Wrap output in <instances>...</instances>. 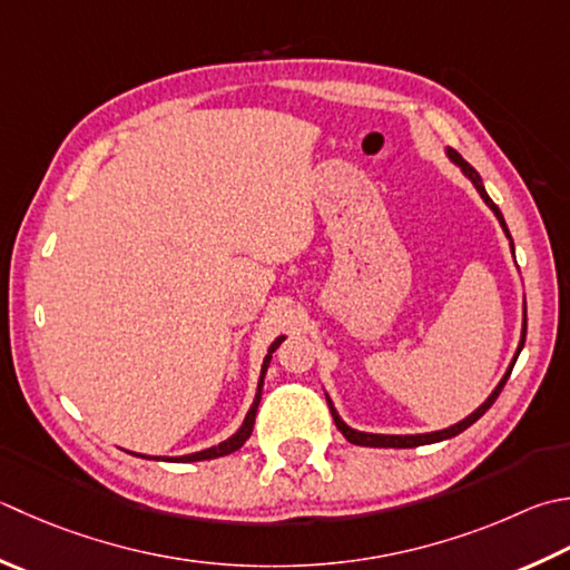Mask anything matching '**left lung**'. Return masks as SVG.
<instances>
[{
    "mask_svg": "<svg viewBox=\"0 0 570 570\" xmlns=\"http://www.w3.org/2000/svg\"><path fill=\"white\" fill-rule=\"evenodd\" d=\"M448 155L450 158L462 167V173L470 177V180L474 183V187H476V193L482 195V199L484 203L489 205V209L494 212L497 215V219H499V225L504 227V232H507V237L511 239V234H509V227H507V222H504V217H501V212H499V207L492 203V197L487 195V189H484V185H482V177H479V173L474 170V167L466 163V160H462V155L456 153V150H452V148H448ZM511 249H514V242H511ZM523 341H527V321H523V333H521V343H519V351H517V355H514V361H511V365H509V371H507V375L501 377V383L497 385V390L492 395L487 397V403L482 405V407H476L470 417H464L462 422H456V425H452V428H448V430H440V432H428V434H371V432H358V430H353V428H348L345 425V422L338 417V412L333 410V405H331V400H328V407H331V415H333V422H336V428L343 432V438L348 440V442H353V444H361V448H420V444H432V442H442V440H450V438H454V434H460V432H464L466 428L470 425H474V422L484 415V412L494 405V400L499 397V393H501V387L507 385V381H509V375H511V371H514V363H517V358H519V353H521V348H523Z\"/></svg>",
    "mask_w": 570,
    "mask_h": 570,
    "instance_id": "left-lung-1",
    "label": "left lung"
}]
</instances>
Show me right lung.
I'll list each match as a JSON object with an SVG mask.
<instances>
[{
    "label": "right lung",
    "instance_id": "obj_1",
    "mask_svg": "<svg viewBox=\"0 0 570 570\" xmlns=\"http://www.w3.org/2000/svg\"><path fill=\"white\" fill-rule=\"evenodd\" d=\"M282 341H284V336L282 338H276L274 343H272V348H269V355H266L264 358V365H262V377H259V390H256V397H254V403H252V407H249V412H247V417H244V422H242V428L237 430V434H232V438L227 440V442H219L217 448H209V450H203V452H195V454H185V456H167V460L170 462H199V460H215V456H225V454H232V452H237L244 442L249 440V434H252V430H254V417H256V407H259V400H262V385H264V373H266V367H269V361H272V353L278 348V345H282ZM145 460H153V456H145ZM155 460H158V456H155Z\"/></svg>",
    "mask_w": 570,
    "mask_h": 570
}]
</instances>
